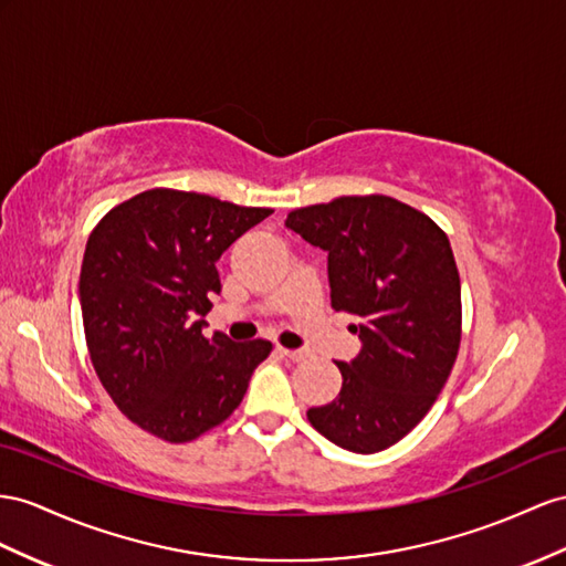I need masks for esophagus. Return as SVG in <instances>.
I'll list each match as a JSON object with an SVG mask.
<instances>
[{
    "mask_svg": "<svg viewBox=\"0 0 566 566\" xmlns=\"http://www.w3.org/2000/svg\"><path fill=\"white\" fill-rule=\"evenodd\" d=\"M277 352H280L282 356H286L289 360H303V358L308 356L303 349H284V346H277Z\"/></svg>",
    "mask_w": 566,
    "mask_h": 566,
    "instance_id": "esophagus-1",
    "label": "esophagus"
}]
</instances>
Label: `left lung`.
I'll return each mask as SVG.
<instances>
[{
	"label": "left lung",
	"mask_w": 566,
	"mask_h": 566,
	"mask_svg": "<svg viewBox=\"0 0 566 566\" xmlns=\"http://www.w3.org/2000/svg\"><path fill=\"white\" fill-rule=\"evenodd\" d=\"M284 224L327 253L332 308L360 317L349 327L360 352L337 364L339 395L308 409V421L349 452H382L423 421L457 360L452 245L428 214L389 196H342Z\"/></svg>",
	"instance_id": "8db88e82"
}]
</instances>
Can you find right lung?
Returning a JSON list of instances; mask_svg holds the SVG:
<instances>
[{
  "label": "right lung",
  "instance_id": "obj_1",
  "mask_svg": "<svg viewBox=\"0 0 566 566\" xmlns=\"http://www.w3.org/2000/svg\"><path fill=\"white\" fill-rule=\"evenodd\" d=\"M270 208L153 188L112 208L85 243L78 298L93 368L119 411L167 442H191L241 403L265 339L202 335L214 263Z\"/></svg>",
  "mask_w": 566,
  "mask_h": 566
}]
</instances>
